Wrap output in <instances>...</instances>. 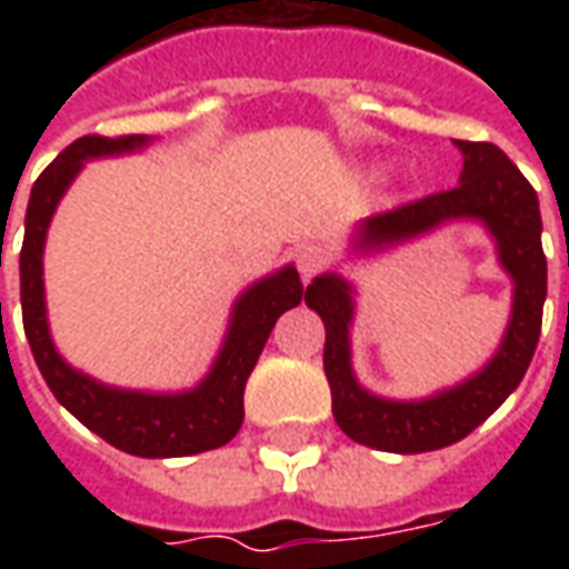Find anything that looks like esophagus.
Listing matches in <instances>:
<instances>
[{
    "instance_id": "1",
    "label": "esophagus",
    "mask_w": 569,
    "mask_h": 569,
    "mask_svg": "<svg viewBox=\"0 0 569 569\" xmlns=\"http://www.w3.org/2000/svg\"><path fill=\"white\" fill-rule=\"evenodd\" d=\"M329 252L322 247H317V243H308V247H301L296 252V268L298 273L305 277V280H310V277H317L320 271H326L329 268Z\"/></svg>"
}]
</instances>
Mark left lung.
Returning <instances> with one entry per match:
<instances>
[{"mask_svg": "<svg viewBox=\"0 0 569 569\" xmlns=\"http://www.w3.org/2000/svg\"><path fill=\"white\" fill-rule=\"evenodd\" d=\"M463 151L460 186L378 212L359 224L357 247L378 249L408 237L427 234L451 219L485 222L500 252V264L515 283L512 317L500 350L485 369L451 390L420 399L393 402L362 390L350 369V320L353 289L322 273L305 292L310 310L326 326L322 369L332 387L335 423L359 445L390 453H423L466 439L478 423L497 411L525 378L537 350L546 301V256H542V219L533 186L493 142L453 140Z\"/></svg>", "mask_w": 569, "mask_h": 569, "instance_id": "8db88e82", "label": "left lung"}]
</instances>
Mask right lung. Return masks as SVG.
<instances>
[{"label":"right lung","instance_id":"obj_1","mask_svg":"<svg viewBox=\"0 0 569 569\" xmlns=\"http://www.w3.org/2000/svg\"><path fill=\"white\" fill-rule=\"evenodd\" d=\"M146 142H149L146 137H97L93 133L67 146L44 167V173L32 186L27 224H23L20 308H23V332L30 341L36 366L42 371L44 383L51 387V393L57 396V402L67 408L69 415H76L91 432L116 445L118 451L133 453V457H188V453L222 448L234 439L243 423V390H247L249 375L259 362L273 322L280 320V313L296 308L305 296V286L292 264L249 286L231 310V326H228L224 345L212 362L210 375L188 393L116 390L63 362V357L54 350L48 317H44L42 252L48 224L63 191L79 176L88 158L142 149Z\"/></svg>","mask_w":569,"mask_h":569}]
</instances>
